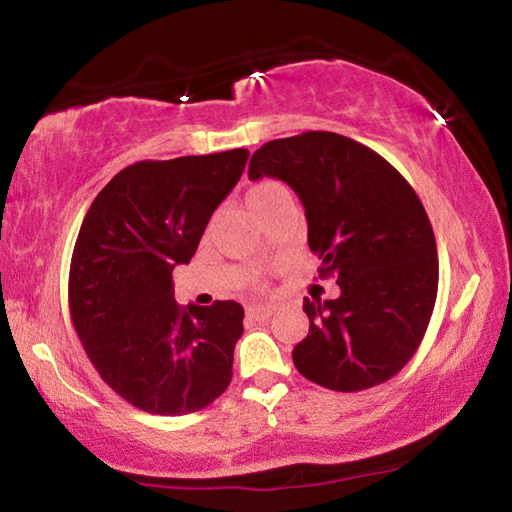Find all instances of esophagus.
I'll list each match as a JSON object with an SVG mask.
<instances>
[{
    "label": "esophagus",
    "mask_w": 512,
    "mask_h": 512,
    "mask_svg": "<svg viewBox=\"0 0 512 512\" xmlns=\"http://www.w3.org/2000/svg\"><path fill=\"white\" fill-rule=\"evenodd\" d=\"M246 314H248V318H253V320H266L268 316L273 314V307L271 305H248Z\"/></svg>",
    "instance_id": "34e87169"
}]
</instances>
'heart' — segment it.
<instances>
[{"label":"heart","instance_id":"b5f03b06","mask_svg":"<svg viewBox=\"0 0 512 512\" xmlns=\"http://www.w3.org/2000/svg\"><path fill=\"white\" fill-rule=\"evenodd\" d=\"M282 194H289V189L284 187L282 183H275V180H264V183H259L253 189H250L246 201H248L250 210L255 212V210H259V207L271 203L273 198L282 196Z\"/></svg>","mask_w":512,"mask_h":512}]
</instances>
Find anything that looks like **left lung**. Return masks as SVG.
Returning <instances> with one entry per match:
<instances>
[{"mask_svg":"<svg viewBox=\"0 0 512 512\" xmlns=\"http://www.w3.org/2000/svg\"><path fill=\"white\" fill-rule=\"evenodd\" d=\"M264 176L298 194L318 273L341 289L302 302L298 372L341 393L384 384L418 350L436 305L438 250L418 194L379 153L327 131L266 142L248 167L250 180Z\"/></svg>","mask_w":512,"mask_h":512,"instance_id":"obj_1","label":"left lung"}]
</instances>
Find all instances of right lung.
Instances as JSON below:
<instances>
[{
  "label": "right lung",
  "instance_id": "right-lung-1",
  "mask_svg": "<svg viewBox=\"0 0 512 512\" xmlns=\"http://www.w3.org/2000/svg\"><path fill=\"white\" fill-rule=\"evenodd\" d=\"M246 149L121 169L94 198L69 266V311L101 379L128 404L185 415L232 379L244 307H180L171 273L189 264L212 212L239 183Z\"/></svg>",
  "mask_w": 512,
  "mask_h": 512
}]
</instances>
